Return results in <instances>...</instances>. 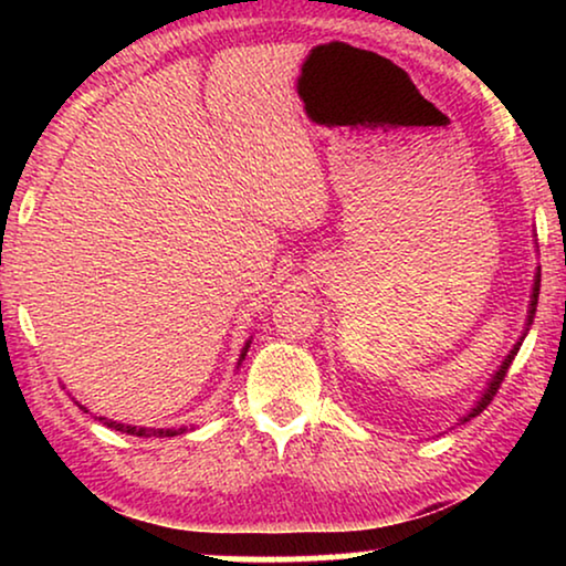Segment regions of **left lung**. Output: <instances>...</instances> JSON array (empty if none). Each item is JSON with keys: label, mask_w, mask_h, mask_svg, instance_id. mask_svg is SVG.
<instances>
[{"label": "left lung", "mask_w": 566, "mask_h": 566, "mask_svg": "<svg viewBox=\"0 0 566 566\" xmlns=\"http://www.w3.org/2000/svg\"><path fill=\"white\" fill-rule=\"evenodd\" d=\"M538 291H541V268L536 270V275H533V291H531V304H528V316H525V327H523V335L517 337V343L513 345V350H510L507 355H505V360H502V366L494 370V376L490 378V384H486V389L482 391V397L476 399V405L469 409L467 415L461 417V424L463 422H469L471 417H476L479 412H484L486 409V405H490V401L494 399V394H497V389H500V384H502V378H505V374H507V368H510V363L515 360V355H517V350H521V345H523V339H525V335H528V329H531V324H533V316H536V306H538Z\"/></svg>", "instance_id": "left-lung-1"}]
</instances>
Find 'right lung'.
I'll return each instance as SVG.
<instances>
[{"label":"right lung","mask_w":566,"mask_h":566,"mask_svg":"<svg viewBox=\"0 0 566 566\" xmlns=\"http://www.w3.org/2000/svg\"><path fill=\"white\" fill-rule=\"evenodd\" d=\"M250 345H252V339H247L244 347H242V355H239L237 368L242 366V360H244L247 350H250ZM76 405H80V401H76ZM80 409H84V412H90V409L82 407V405H80ZM97 420L105 422L107 428L120 430V432H128V436H138V438H151V436H157V438H175V436H182V432H188V428H180V430H175V428H167V430H165V428H136V424H123V422L107 420V417H97Z\"/></svg>","instance_id":"add662e5"}]
</instances>
